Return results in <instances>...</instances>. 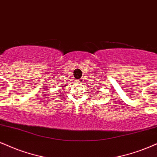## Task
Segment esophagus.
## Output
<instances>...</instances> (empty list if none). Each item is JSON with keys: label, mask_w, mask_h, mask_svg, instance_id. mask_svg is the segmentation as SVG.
<instances>
[{"label": "esophagus", "mask_w": 157, "mask_h": 157, "mask_svg": "<svg viewBox=\"0 0 157 157\" xmlns=\"http://www.w3.org/2000/svg\"><path fill=\"white\" fill-rule=\"evenodd\" d=\"M82 80H81V79H80V80L77 81V82H82Z\"/></svg>", "instance_id": "obj_1"}]
</instances>
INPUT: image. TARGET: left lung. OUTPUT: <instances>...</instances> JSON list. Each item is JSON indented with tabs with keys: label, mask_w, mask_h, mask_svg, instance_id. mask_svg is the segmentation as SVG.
I'll return each mask as SVG.
<instances>
[{
	"label": "left lung",
	"mask_w": 157,
	"mask_h": 157,
	"mask_svg": "<svg viewBox=\"0 0 157 157\" xmlns=\"http://www.w3.org/2000/svg\"><path fill=\"white\" fill-rule=\"evenodd\" d=\"M92 89H93V88H92Z\"/></svg>",
	"instance_id": "obj_1"
}]
</instances>
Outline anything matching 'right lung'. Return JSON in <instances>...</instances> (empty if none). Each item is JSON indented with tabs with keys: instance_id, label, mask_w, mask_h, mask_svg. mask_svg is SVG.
<instances>
[{
	"instance_id": "1",
	"label": "right lung",
	"mask_w": 157,
	"mask_h": 157,
	"mask_svg": "<svg viewBox=\"0 0 157 157\" xmlns=\"http://www.w3.org/2000/svg\"><path fill=\"white\" fill-rule=\"evenodd\" d=\"M65 86H67V85H65Z\"/></svg>"
}]
</instances>
